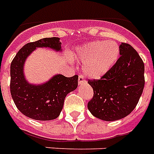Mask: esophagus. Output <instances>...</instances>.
<instances>
[{
	"label": "esophagus",
	"mask_w": 154,
	"mask_h": 154,
	"mask_svg": "<svg viewBox=\"0 0 154 154\" xmlns=\"http://www.w3.org/2000/svg\"><path fill=\"white\" fill-rule=\"evenodd\" d=\"M85 82H86V81L84 78V77L82 75H80L79 77H78V84H79V85H82L83 84H85Z\"/></svg>",
	"instance_id": "obj_1"
}]
</instances>
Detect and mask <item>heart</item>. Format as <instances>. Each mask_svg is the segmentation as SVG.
I'll return each mask as SVG.
<instances>
[{"label": "heart", "instance_id": "obj_1", "mask_svg": "<svg viewBox=\"0 0 154 154\" xmlns=\"http://www.w3.org/2000/svg\"><path fill=\"white\" fill-rule=\"evenodd\" d=\"M120 48L113 41H94L77 48L76 57L85 60V74L91 78H99L113 66L119 57Z\"/></svg>", "mask_w": 154, "mask_h": 154}]
</instances>
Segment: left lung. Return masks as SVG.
Returning <instances> with one entry per match:
<instances>
[{
	"instance_id": "8db88e82",
	"label": "left lung",
	"mask_w": 154,
	"mask_h": 154,
	"mask_svg": "<svg viewBox=\"0 0 154 154\" xmlns=\"http://www.w3.org/2000/svg\"><path fill=\"white\" fill-rule=\"evenodd\" d=\"M120 57L99 80H89L94 97L88 109L94 117L112 122L135 109L145 85V65L137 52L127 43L120 45Z\"/></svg>"
}]
</instances>
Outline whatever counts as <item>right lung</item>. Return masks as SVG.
Returning <instances> with one entry per match:
<instances>
[{
  "instance_id": "1",
  "label": "right lung",
  "mask_w": 154,
  "mask_h": 154,
  "mask_svg": "<svg viewBox=\"0 0 154 154\" xmlns=\"http://www.w3.org/2000/svg\"><path fill=\"white\" fill-rule=\"evenodd\" d=\"M43 47L57 52L62 50L58 37L43 38L24 45L11 63L10 92L21 113L32 119L50 121L59 117L66 95L77 89L78 76L66 77L57 74L44 84L29 83L24 74L25 60L37 48Z\"/></svg>"
}]
</instances>
